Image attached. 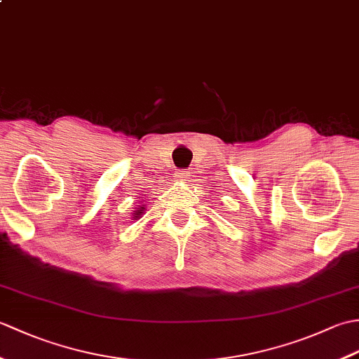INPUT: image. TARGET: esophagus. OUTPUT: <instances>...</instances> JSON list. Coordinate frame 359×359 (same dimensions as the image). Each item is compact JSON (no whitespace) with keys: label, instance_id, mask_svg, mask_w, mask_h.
Here are the masks:
<instances>
[{"label":"esophagus","instance_id":"1","mask_svg":"<svg viewBox=\"0 0 359 359\" xmlns=\"http://www.w3.org/2000/svg\"><path fill=\"white\" fill-rule=\"evenodd\" d=\"M177 177L180 179V180H188V177H189V171H179V175Z\"/></svg>","mask_w":359,"mask_h":359}]
</instances>
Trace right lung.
Listing matches in <instances>:
<instances>
[{
	"instance_id": "1",
	"label": "right lung",
	"mask_w": 359,
	"mask_h": 359,
	"mask_svg": "<svg viewBox=\"0 0 359 359\" xmlns=\"http://www.w3.org/2000/svg\"><path fill=\"white\" fill-rule=\"evenodd\" d=\"M144 211V207H143V205H142V207L140 208H137L135 211H134V219L137 220V219H139L140 216H142V212Z\"/></svg>"
}]
</instances>
